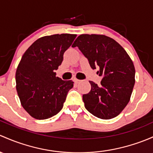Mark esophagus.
I'll return each instance as SVG.
<instances>
[{
	"mask_svg": "<svg viewBox=\"0 0 153 153\" xmlns=\"http://www.w3.org/2000/svg\"><path fill=\"white\" fill-rule=\"evenodd\" d=\"M73 81L75 82V83H79V82L81 81H80V80H78V79H77V78H74Z\"/></svg>",
	"mask_w": 153,
	"mask_h": 153,
	"instance_id": "esophagus-1",
	"label": "esophagus"
}]
</instances>
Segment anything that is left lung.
<instances>
[{"instance_id": "left-lung-1", "label": "left lung", "mask_w": 153, "mask_h": 153, "mask_svg": "<svg viewBox=\"0 0 153 153\" xmlns=\"http://www.w3.org/2000/svg\"><path fill=\"white\" fill-rule=\"evenodd\" d=\"M72 47H78L92 69L102 77L100 85L89 81L91 90L83 94L85 108L102 120L114 118L131 99L135 67L125 50L114 39L102 34H81Z\"/></svg>"}]
</instances>
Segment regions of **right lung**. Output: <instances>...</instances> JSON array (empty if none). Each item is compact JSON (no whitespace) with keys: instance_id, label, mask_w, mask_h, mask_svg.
Returning <instances> with one entry per match:
<instances>
[{"instance_id":"1","label":"right lung","mask_w":153,"mask_h":153,"mask_svg":"<svg viewBox=\"0 0 153 153\" xmlns=\"http://www.w3.org/2000/svg\"><path fill=\"white\" fill-rule=\"evenodd\" d=\"M76 36L70 33L42 36L24 53L16 71V89L22 106L33 118H51L63 108L74 82L56 77L55 70Z\"/></svg>"}]
</instances>
